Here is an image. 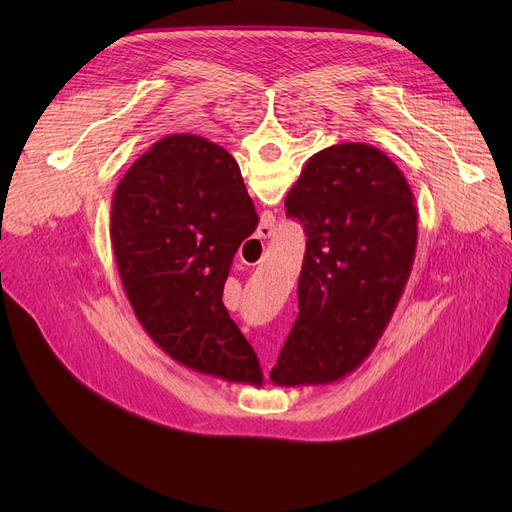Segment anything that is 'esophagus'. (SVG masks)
Masks as SVG:
<instances>
[{"label": "esophagus", "instance_id": "34e87169", "mask_svg": "<svg viewBox=\"0 0 512 512\" xmlns=\"http://www.w3.org/2000/svg\"><path fill=\"white\" fill-rule=\"evenodd\" d=\"M257 234H259L261 238H270V236H272V228L267 226V224H261L259 230H257Z\"/></svg>", "mask_w": 512, "mask_h": 512}]
</instances>
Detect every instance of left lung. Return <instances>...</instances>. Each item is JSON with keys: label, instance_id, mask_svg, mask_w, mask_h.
<instances>
[{"label": "left lung", "instance_id": "obj_1", "mask_svg": "<svg viewBox=\"0 0 512 512\" xmlns=\"http://www.w3.org/2000/svg\"><path fill=\"white\" fill-rule=\"evenodd\" d=\"M307 234L299 317L270 378L319 386L355 371L405 292L417 249V207L394 161L365 143L309 157L284 201Z\"/></svg>", "mask_w": 512, "mask_h": 512}]
</instances>
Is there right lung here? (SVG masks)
I'll list each match as a JSON object with an SVG mask.
<instances>
[{
	"instance_id": "right-lung-1",
	"label": "right lung",
	"mask_w": 512,
	"mask_h": 512,
	"mask_svg": "<svg viewBox=\"0 0 512 512\" xmlns=\"http://www.w3.org/2000/svg\"><path fill=\"white\" fill-rule=\"evenodd\" d=\"M257 222L234 157L197 134H170L134 161L110 215L120 280L151 340L184 367L255 386L259 359L222 294Z\"/></svg>"
}]
</instances>
